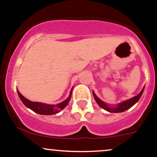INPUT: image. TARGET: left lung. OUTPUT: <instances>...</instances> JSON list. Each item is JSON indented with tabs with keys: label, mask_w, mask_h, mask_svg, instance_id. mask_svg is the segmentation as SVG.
Segmentation results:
<instances>
[{
	"label": "left lung",
	"mask_w": 157,
	"mask_h": 157,
	"mask_svg": "<svg viewBox=\"0 0 157 157\" xmlns=\"http://www.w3.org/2000/svg\"><path fill=\"white\" fill-rule=\"evenodd\" d=\"M144 87L143 88V89H142V91L140 92V93H139V94H137L136 96L130 98V99H129V100H127V101H124V102L120 103V104L116 105V106H115V107H113V106H109V105L106 104V103L104 102V101H102L101 100H100L99 98L96 96V94H94V92H93V96H94V100H95V101L97 102V104L99 105L101 108H103L104 109L109 112V113H122V112H124V111H126V110L129 109L130 107H132L134 104H136V103L138 102V101L140 99L141 96H142L143 91H144Z\"/></svg>",
	"instance_id": "1"
}]
</instances>
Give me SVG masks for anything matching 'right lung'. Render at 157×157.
Listing matches in <instances>:
<instances>
[{"instance_id": "right-lung-1", "label": "right lung", "mask_w": 157, "mask_h": 157, "mask_svg": "<svg viewBox=\"0 0 157 157\" xmlns=\"http://www.w3.org/2000/svg\"><path fill=\"white\" fill-rule=\"evenodd\" d=\"M72 89H71L70 92V94L68 96V98H67L66 100L64 101H63L60 104H56V105H52V104H43V103H39V102H33V101H29L28 99L25 98L19 92V91H17L18 92V94L19 96L21 101H22L24 104L27 106V108L33 110L35 113H38V114L40 115H54L56 114V113H59L62 109H63L65 106L68 105V103H69L71 97V93H72Z\"/></svg>"}]
</instances>
